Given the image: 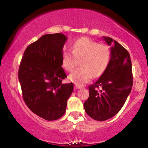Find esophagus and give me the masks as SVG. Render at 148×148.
Here are the masks:
<instances>
[{"label":"esophagus","mask_w":148,"mask_h":148,"mask_svg":"<svg viewBox=\"0 0 148 148\" xmlns=\"http://www.w3.org/2000/svg\"><path fill=\"white\" fill-rule=\"evenodd\" d=\"M82 88V86H79V85H75V89H81Z\"/></svg>","instance_id":"34e87169"}]
</instances>
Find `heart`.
Here are the masks:
<instances>
[{"label":"heart","mask_w":148,"mask_h":148,"mask_svg":"<svg viewBox=\"0 0 148 148\" xmlns=\"http://www.w3.org/2000/svg\"><path fill=\"white\" fill-rule=\"evenodd\" d=\"M111 52L106 44L88 38H81L72 45V52L64 51L62 56V66L67 71H71L81 64L79 68L73 71L69 76L72 82L83 85L93 77H100L104 73L110 63Z\"/></svg>","instance_id":"heart-1"}]
</instances>
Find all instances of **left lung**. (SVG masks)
Instances as JSON below:
<instances>
[{
    "label": "left lung",
    "instance_id": "8db88e82",
    "mask_svg": "<svg viewBox=\"0 0 148 148\" xmlns=\"http://www.w3.org/2000/svg\"><path fill=\"white\" fill-rule=\"evenodd\" d=\"M103 38L109 46L114 44L110 48V63L99 79L89 86L90 96L84 104L87 114L99 121L108 120L120 111L133 86L130 54L116 40Z\"/></svg>",
    "mask_w": 148,
    "mask_h": 148
}]
</instances>
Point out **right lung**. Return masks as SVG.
I'll list each match as a JSON object with an SVG mask.
<instances>
[{
    "instance_id": "obj_1",
    "label": "right lung",
    "mask_w": 148,
    "mask_h": 148,
    "mask_svg": "<svg viewBox=\"0 0 148 148\" xmlns=\"http://www.w3.org/2000/svg\"><path fill=\"white\" fill-rule=\"evenodd\" d=\"M67 38L58 33L46 34L24 52L18 77L24 102L31 111L47 121L60 118L73 91V84L62 67V48Z\"/></svg>"
}]
</instances>
